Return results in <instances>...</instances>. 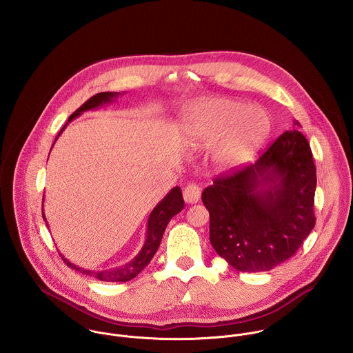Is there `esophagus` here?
<instances>
[{
    "label": "esophagus",
    "mask_w": 353,
    "mask_h": 353,
    "mask_svg": "<svg viewBox=\"0 0 353 353\" xmlns=\"http://www.w3.org/2000/svg\"><path fill=\"white\" fill-rule=\"evenodd\" d=\"M200 197H201V189L197 185L190 183L185 188L183 199L188 203H196V202H199Z\"/></svg>",
    "instance_id": "obj_1"
}]
</instances>
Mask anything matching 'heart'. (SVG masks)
<instances>
[{
	"instance_id": "obj_1",
	"label": "heart",
	"mask_w": 353,
	"mask_h": 353,
	"mask_svg": "<svg viewBox=\"0 0 353 353\" xmlns=\"http://www.w3.org/2000/svg\"><path fill=\"white\" fill-rule=\"evenodd\" d=\"M190 139L213 143L212 160L228 171L250 161L266 143L270 118L259 105L231 98H210L197 104L186 119Z\"/></svg>"
}]
</instances>
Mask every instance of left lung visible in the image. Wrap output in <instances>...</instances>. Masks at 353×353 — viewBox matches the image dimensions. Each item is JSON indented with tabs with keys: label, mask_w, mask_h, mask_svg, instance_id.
Listing matches in <instances>:
<instances>
[{
	"label": "left lung",
	"mask_w": 353,
	"mask_h": 353,
	"mask_svg": "<svg viewBox=\"0 0 353 353\" xmlns=\"http://www.w3.org/2000/svg\"><path fill=\"white\" fill-rule=\"evenodd\" d=\"M283 133L248 167L219 176L202 192L209 239L239 272H266L291 258L315 225V164L298 130Z\"/></svg>",
	"instance_id": "obj_1"
}]
</instances>
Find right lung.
I'll list each match as a JSON object with an SVG mask.
<instances>
[{"instance_id":"1","label":"right lung","mask_w":353,"mask_h":353,"mask_svg":"<svg viewBox=\"0 0 353 353\" xmlns=\"http://www.w3.org/2000/svg\"><path fill=\"white\" fill-rule=\"evenodd\" d=\"M121 95H125V91L123 92H101V94H97L94 95L91 99L85 101L80 108H77L69 118H68V122L65 123V126L61 129V132L58 133V136L55 137L54 143L57 141V139L61 136V133L65 130V128L73 121L76 119L77 117H80L83 112L85 111H90V110H97L104 104H108V103H112L115 101V99ZM54 145V144H52ZM52 148V147H51ZM50 154V153H49ZM43 201H45V196H43ZM185 206V201H183V197H182V192H181V188L175 186L172 188L167 194L165 197L160 202H157V205L152 209L151 213H150V217H148V223H147V235H145V242L141 248V250L139 252V254L128 263L122 265V266H118V268H112V269H108V270H88V269H84V268H79L77 265L72 263L68 258H65L61 252L59 255L62 256L63 262L80 272V273H84V274H90V276H94L95 279H99L101 281H111V283H125V281H129L132 279H134L150 262H151L154 252H157L159 246H160V242H161V238H163V234L167 228V224L168 221L175 216L178 214ZM43 212V210H42ZM43 219L46 220L45 217V213H43ZM48 224V221H46ZM49 227V224H48Z\"/></svg>"}]
</instances>
